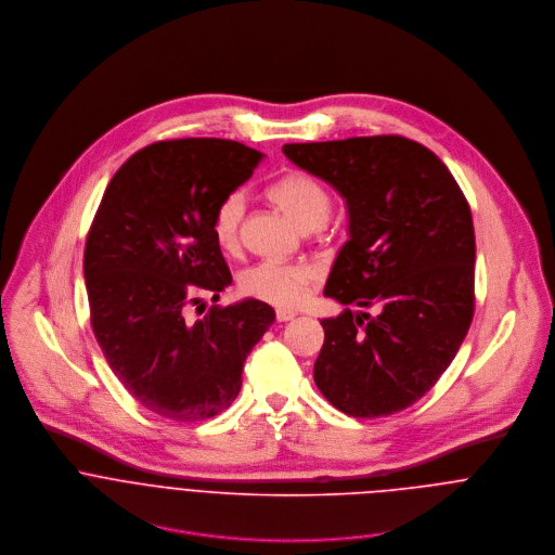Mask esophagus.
Returning a JSON list of instances; mask_svg holds the SVG:
<instances>
[{
	"mask_svg": "<svg viewBox=\"0 0 555 555\" xmlns=\"http://www.w3.org/2000/svg\"><path fill=\"white\" fill-rule=\"evenodd\" d=\"M295 317H297V312H293V310H282V308H280V310L275 312V318H278L280 322H288V320H293Z\"/></svg>",
	"mask_w": 555,
	"mask_h": 555,
	"instance_id": "obj_1",
	"label": "esophagus"
}]
</instances>
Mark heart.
Wrapping results in <instances>:
<instances>
[{"instance_id":"heart-1","label":"heart","mask_w":555,"mask_h":555,"mask_svg":"<svg viewBox=\"0 0 555 555\" xmlns=\"http://www.w3.org/2000/svg\"><path fill=\"white\" fill-rule=\"evenodd\" d=\"M269 198L282 207L301 229L317 231L331 216V196L324 185L306 172H288L267 190ZM245 214L243 192L224 196L214 214V235L222 249L235 251L241 243V222ZM317 267L310 262L260 260L238 275V288L254 299L280 308H293L317 286Z\"/></svg>"}]
</instances>
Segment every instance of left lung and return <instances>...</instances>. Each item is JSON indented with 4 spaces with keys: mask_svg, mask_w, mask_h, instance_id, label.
<instances>
[{
    "mask_svg": "<svg viewBox=\"0 0 555 555\" xmlns=\"http://www.w3.org/2000/svg\"><path fill=\"white\" fill-rule=\"evenodd\" d=\"M282 152L333 185L350 218L324 297L361 312L346 308L320 322L317 387L354 418L399 412L438 383L470 328V205L442 159L396 134L291 143Z\"/></svg>",
    "mask_w": 555,
    "mask_h": 555,
    "instance_id": "1",
    "label": "left lung"
}]
</instances>
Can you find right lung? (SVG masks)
<instances>
[{
    "label": "right lung",
    "mask_w": 555,
    "mask_h": 555,
    "mask_svg": "<svg viewBox=\"0 0 555 555\" xmlns=\"http://www.w3.org/2000/svg\"><path fill=\"white\" fill-rule=\"evenodd\" d=\"M260 159L237 141H159L124 162L91 222L82 273L93 335L130 396L164 418L227 410L275 320L256 299L188 320L201 295L218 301L233 282L214 214Z\"/></svg>",
    "instance_id": "obj_1"
}]
</instances>
